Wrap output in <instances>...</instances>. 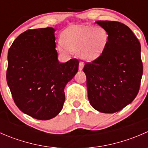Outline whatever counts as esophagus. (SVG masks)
Here are the masks:
<instances>
[{"label": "esophagus", "mask_w": 148, "mask_h": 148, "mask_svg": "<svg viewBox=\"0 0 148 148\" xmlns=\"http://www.w3.org/2000/svg\"><path fill=\"white\" fill-rule=\"evenodd\" d=\"M83 67H84V63H83V62H79V69L82 70Z\"/></svg>", "instance_id": "obj_1"}]
</instances>
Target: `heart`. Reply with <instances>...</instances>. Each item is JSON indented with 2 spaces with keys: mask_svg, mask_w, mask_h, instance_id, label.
<instances>
[{
  "mask_svg": "<svg viewBox=\"0 0 148 148\" xmlns=\"http://www.w3.org/2000/svg\"><path fill=\"white\" fill-rule=\"evenodd\" d=\"M108 38V34L103 28L76 26L64 32L62 44L68 50L78 52L84 60L93 61L104 51Z\"/></svg>",
  "mask_w": 148,
  "mask_h": 148,
  "instance_id": "obj_1",
  "label": "heart"
}]
</instances>
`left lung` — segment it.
<instances>
[{
	"instance_id": "8db88e82",
	"label": "left lung",
	"mask_w": 148,
	"mask_h": 148,
	"mask_svg": "<svg viewBox=\"0 0 148 148\" xmlns=\"http://www.w3.org/2000/svg\"><path fill=\"white\" fill-rule=\"evenodd\" d=\"M96 23L107 31L109 38L101 56L84 66L88 99L97 111L114 113L138 94L143 71L141 46L126 25L110 21Z\"/></svg>"
}]
</instances>
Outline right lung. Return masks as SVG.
Masks as SVG:
<instances>
[{"label": "right lung", "instance_id": "1", "mask_svg": "<svg viewBox=\"0 0 148 148\" xmlns=\"http://www.w3.org/2000/svg\"><path fill=\"white\" fill-rule=\"evenodd\" d=\"M55 29H29L15 39L8 53L6 80L13 101L25 114L41 120L63 108L64 90L78 71L79 60H58Z\"/></svg>", "mask_w": 148, "mask_h": 148}]
</instances>
